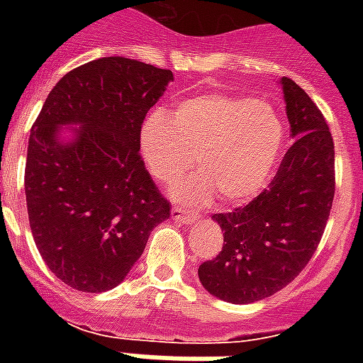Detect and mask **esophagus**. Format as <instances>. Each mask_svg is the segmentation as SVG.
Returning <instances> with one entry per match:
<instances>
[{"instance_id": "34e87169", "label": "esophagus", "mask_w": 363, "mask_h": 363, "mask_svg": "<svg viewBox=\"0 0 363 363\" xmlns=\"http://www.w3.org/2000/svg\"><path fill=\"white\" fill-rule=\"evenodd\" d=\"M171 218H173L174 221L182 223V225H190V223H194V221H196V216H194V213H189L186 210L177 208V206L171 210Z\"/></svg>"}]
</instances>
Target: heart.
<instances>
[{"label": "heart", "instance_id": "obj_1", "mask_svg": "<svg viewBox=\"0 0 363 363\" xmlns=\"http://www.w3.org/2000/svg\"><path fill=\"white\" fill-rule=\"evenodd\" d=\"M145 165L173 184L194 163L200 174L177 189L184 202L218 194L223 204H243L259 194L276 171L284 124L264 101L231 93H206L182 101L173 114L153 111L142 126Z\"/></svg>", "mask_w": 363, "mask_h": 363}]
</instances>
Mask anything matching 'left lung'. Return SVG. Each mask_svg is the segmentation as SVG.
I'll list each match as a JSON object with an SVG mask.
<instances>
[{
  "mask_svg": "<svg viewBox=\"0 0 363 363\" xmlns=\"http://www.w3.org/2000/svg\"><path fill=\"white\" fill-rule=\"evenodd\" d=\"M289 132L296 138L264 192L212 218L223 231L218 257L198 268L212 296L229 303L270 297L317 251L335 200V142L319 106L281 77Z\"/></svg>",
  "mask_w": 363,
  "mask_h": 363,
  "instance_id": "8db88e82",
  "label": "left lung"
}]
</instances>
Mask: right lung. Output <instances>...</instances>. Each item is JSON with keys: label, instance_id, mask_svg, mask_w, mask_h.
<instances>
[{"label": "right lung", "instance_id": "obj_1", "mask_svg": "<svg viewBox=\"0 0 363 363\" xmlns=\"http://www.w3.org/2000/svg\"><path fill=\"white\" fill-rule=\"evenodd\" d=\"M171 79L138 60H93L56 83L30 128V231L46 267L79 291L118 286L171 216L140 155L145 114ZM64 123L82 124L72 144L55 140Z\"/></svg>", "mask_w": 363, "mask_h": 363}]
</instances>
